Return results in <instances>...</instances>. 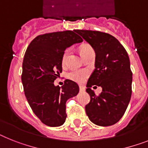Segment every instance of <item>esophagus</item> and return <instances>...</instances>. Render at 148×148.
Returning a JSON list of instances; mask_svg holds the SVG:
<instances>
[{
    "label": "esophagus",
    "mask_w": 148,
    "mask_h": 148,
    "mask_svg": "<svg viewBox=\"0 0 148 148\" xmlns=\"http://www.w3.org/2000/svg\"><path fill=\"white\" fill-rule=\"evenodd\" d=\"M79 90H80V91H85V88L84 86H82V85H80V86H79Z\"/></svg>",
    "instance_id": "34e87169"
}]
</instances>
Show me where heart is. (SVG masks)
<instances>
[{"mask_svg":"<svg viewBox=\"0 0 148 148\" xmlns=\"http://www.w3.org/2000/svg\"><path fill=\"white\" fill-rule=\"evenodd\" d=\"M88 49H91V47L88 45H84L82 47L80 52L81 53L84 51H87ZM69 53H70V50L67 49L64 51L63 56H62V64L63 66H65L66 63L67 58L69 57ZM88 75V72L85 69H80V70H73L68 74V78L70 80L73 82H75L77 83H83L85 81V79H87Z\"/></svg>","mask_w":148,"mask_h":148,"instance_id":"b5f03b06","label":"heart"}]
</instances>
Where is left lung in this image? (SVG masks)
<instances>
[{"instance_id": "obj_1", "label": "left lung", "mask_w": 148, "mask_h": 148, "mask_svg": "<svg viewBox=\"0 0 148 148\" xmlns=\"http://www.w3.org/2000/svg\"><path fill=\"white\" fill-rule=\"evenodd\" d=\"M95 51V69L87 82L86 91L91 100L85 106L86 114L101 126L114 125L124 115L132 96V73L126 51L119 41L108 33L75 30ZM101 86L96 95L90 88Z\"/></svg>"}]
</instances>
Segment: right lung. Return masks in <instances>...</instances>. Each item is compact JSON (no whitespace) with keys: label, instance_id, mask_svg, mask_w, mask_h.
I'll list each match as a JSON object with an SVG mask.
<instances>
[{"label":"right lung","instance_id":"1","mask_svg":"<svg viewBox=\"0 0 148 148\" xmlns=\"http://www.w3.org/2000/svg\"><path fill=\"white\" fill-rule=\"evenodd\" d=\"M82 41L75 31L47 33L33 39L25 51L21 75L24 92L33 113L46 125H63L66 101L79 93L75 82L66 79L61 87L53 82L62 73L66 48Z\"/></svg>","mask_w":148,"mask_h":148}]
</instances>
